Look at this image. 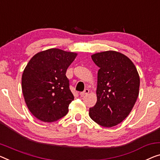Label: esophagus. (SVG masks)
<instances>
[{
  "label": "esophagus",
  "instance_id": "obj_1",
  "mask_svg": "<svg viewBox=\"0 0 160 160\" xmlns=\"http://www.w3.org/2000/svg\"><path fill=\"white\" fill-rule=\"evenodd\" d=\"M88 93H89V90H88V89H85L84 91L82 92H80V95H81V96H84L85 95H87Z\"/></svg>",
  "mask_w": 160,
  "mask_h": 160
}]
</instances>
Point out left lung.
Returning <instances> with one entry per match:
<instances>
[{
	"mask_svg": "<svg viewBox=\"0 0 160 160\" xmlns=\"http://www.w3.org/2000/svg\"><path fill=\"white\" fill-rule=\"evenodd\" d=\"M91 57L99 70L97 102L90 108L89 116L98 124L110 128L132 111L139 95V75L132 60L120 52H102Z\"/></svg>",
	"mask_w": 160,
	"mask_h": 160,
	"instance_id": "8db88e82",
	"label": "left lung"
}]
</instances>
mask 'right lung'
<instances>
[{
	"instance_id": "obj_1",
	"label": "right lung",
	"mask_w": 160,
	"mask_h": 160,
	"mask_svg": "<svg viewBox=\"0 0 160 160\" xmlns=\"http://www.w3.org/2000/svg\"><path fill=\"white\" fill-rule=\"evenodd\" d=\"M77 53L49 49L36 54L23 70L21 86L28 110L39 120L54 122L68 112L74 100L66 76Z\"/></svg>"
}]
</instances>
